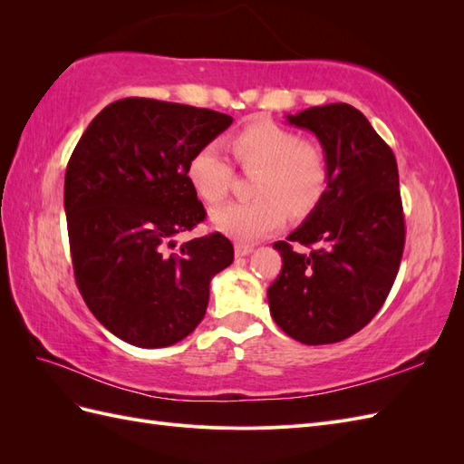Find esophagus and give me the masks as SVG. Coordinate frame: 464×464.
<instances>
[{"instance_id": "obj_1", "label": "esophagus", "mask_w": 464, "mask_h": 464, "mask_svg": "<svg viewBox=\"0 0 464 464\" xmlns=\"http://www.w3.org/2000/svg\"><path fill=\"white\" fill-rule=\"evenodd\" d=\"M234 251H236V257H246V256L251 254V251H254V247L247 246V244H236Z\"/></svg>"}]
</instances>
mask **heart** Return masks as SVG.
Returning a JSON list of instances; mask_svg holds the SVG:
<instances>
[{"mask_svg":"<svg viewBox=\"0 0 464 464\" xmlns=\"http://www.w3.org/2000/svg\"><path fill=\"white\" fill-rule=\"evenodd\" d=\"M232 150L246 170H257L251 193L254 201L215 208L213 227L237 242H254L275 232L290 217H305L325 198L331 164L325 150L269 120L251 121L232 139ZM234 170L217 143L195 150L188 162L193 191L217 205L228 195Z\"/></svg>","mask_w":464,"mask_h":464,"instance_id":"obj_1","label":"heart"}]
</instances>
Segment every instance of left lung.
Returning a JSON list of instances; mask_svg holds the SVG:
<instances>
[{
	"instance_id": "left-lung-1",
	"label": "left lung",
	"mask_w": 464,
	"mask_h": 464,
	"mask_svg": "<svg viewBox=\"0 0 464 464\" xmlns=\"http://www.w3.org/2000/svg\"><path fill=\"white\" fill-rule=\"evenodd\" d=\"M288 123L310 130L331 164L325 198L286 242L266 290L276 325L304 344L341 343L382 310L404 249L397 160L354 106L307 108ZM311 247L298 255L291 246Z\"/></svg>"
}]
</instances>
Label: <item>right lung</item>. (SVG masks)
Wrapping results in <instances>:
<instances>
[{"instance_id":"add662e5","label":"right lung","mask_w":464,"mask_h":464,"mask_svg":"<svg viewBox=\"0 0 464 464\" xmlns=\"http://www.w3.org/2000/svg\"><path fill=\"white\" fill-rule=\"evenodd\" d=\"M230 123L215 110L131 96L79 139L63 188L75 283L118 339L170 346L205 317L210 278L234 261V246L213 232L176 247V236L207 217L188 162Z\"/></svg>"}]
</instances>
